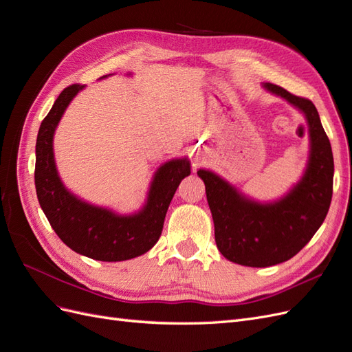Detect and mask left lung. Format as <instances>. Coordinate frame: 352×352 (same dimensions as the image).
Segmentation results:
<instances>
[{
	"instance_id": "left-lung-1",
	"label": "left lung",
	"mask_w": 352,
	"mask_h": 352,
	"mask_svg": "<svg viewBox=\"0 0 352 352\" xmlns=\"http://www.w3.org/2000/svg\"><path fill=\"white\" fill-rule=\"evenodd\" d=\"M263 87L305 116L310 155L300 182L283 198L261 204L216 173L197 172L206 184L219 251L248 267H269L300 252L324 221L333 192V154L314 104L278 85Z\"/></svg>"
}]
</instances>
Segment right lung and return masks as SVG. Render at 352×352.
<instances>
[{
  "instance_id": "obj_1",
  "label": "right lung",
  "mask_w": 352,
  "mask_h": 352,
  "mask_svg": "<svg viewBox=\"0 0 352 352\" xmlns=\"http://www.w3.org/2000/svg\"><path fill=\"white\" fill-rule=\"evenodd\" d=\"M83 88L85 85H70L63 91L39 126L35 163L38 201L57 236L74 252L98 261L131 260L157 243L170 201L180 180L190 175V164L186 158H175L160 166L144 208L135 214H117L73 195L58 176L52 141L67 105Z\"/></svg>"
}]
</instances>
